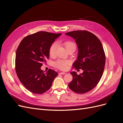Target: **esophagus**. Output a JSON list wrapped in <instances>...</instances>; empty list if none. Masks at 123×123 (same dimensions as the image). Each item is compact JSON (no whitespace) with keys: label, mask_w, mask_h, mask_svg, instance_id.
<instances>
[{"label":"esophagus","mask_w":123,"mask_h":123,"mask_svg":"<svg viewBox=\"0 0 123 123\" xmlns=\"http://www.w3.org/2000/svg\"><path fill=\"white\" fill-rule=\"evenodd\" d=\"M66 72H60L59 73V74H61V75H63V74H65Z\"/></svg>","instance_id":"obj_1"}]
</instances>
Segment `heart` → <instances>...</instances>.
<instances>
[{
    "mask_svg": "<svg viewBox=\"0 0 123 123\" xmlns=\"http://www.w3.org/2000/svg\"><path fill=\"white\" fill-rule=\"evenodd\" d=\"M63 45L65 47L68 52L71 50L75 51L76 49V45L72 41H66L63 43ZM56 44L55 43H52L49 48V54L51 57H53L55 54V51L56 49ZM70 64V61L62 59H58L54 62V66L56 68L62 70H66L67 69L68 65Z\"/></svg>",
    "mask_w": 123,
    "mask_h": 123,
    "instance_id": "heart-1",
    "label": "heart"
}]
</instances>
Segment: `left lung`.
Here are the masks:
<instances>
[{
    "label": "left lung",
    "mask_w": 123,
    "mask_h": 123,
    "mask_svg": "<svg viewBox=\"0 0 123 123\" xmlns=\"http://www.w3.org/2000/svg\"><path fill=\"white\" fill-rule=\"evenodd\" d=\"M65 34L75 39L79 49L73 68L83 70L80 75L75 71L70 72L73 80L68 86L77 93H87L96 87L103 75L106 56L102 44L94 34L87 31H73Z\"/></svg>",
    "instance_id": "8db88e82"
}]
</instances>
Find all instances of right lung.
<instances>
[{"label":"right lung","mask_w":123,"mask_h":123,"mask_svg":"<svg viewBox=\"0 0 123 123\" xmlns=\"http://www.w3.org/2000/svg\"><path fill=\"white\" fill-rule=\"evenodd\" d=\"M62 33L40 31L21 40L16 53L15 70L20 82L33 93L42 94L51 88L57 72L41 70L49 57V48Z\"/></svg>","instance_id":"1"}]
</instances>
